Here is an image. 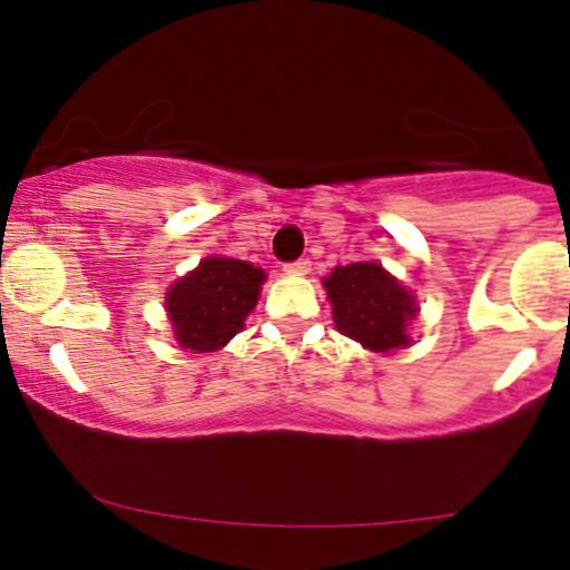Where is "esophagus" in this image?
I'll use <instances>...</instances> for the list:
<instances>
[{
    "instance_id": "esophagus-1",
    "label": "esophagus",
    "mask_w": 570,
    "mask_h": 570,
    "mask_svg": "<svg viewBox=\"0 0 570 570\" xmlns=\"http://www.w3.org/2000/svg\"><path fill=\"white\" fill-rule=\"evenodd\" d=\"M284 271L292 273V276H307V273H311V259H294V263L284 267Z\"/></svg>"
}]
</instances>
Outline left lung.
I'll use <instances>...</instances> for the list:
<instances>
[{
	"label": "left lung",
	"instance_id": "8db88e82",
	"mask_svg": "<svg viewBox=\"0 0 570 570\" xmlns=\"http://www.w3.org/2000/svg\"><path fill=\"white\" fill-rule=\"evenodd\" d=\"M332 318L345 337L364 348L385 353L410 345L407 322L415 318V299L377 263L335 267L324 278Z\"/></svg>",
	"mask_w": 570,
	"mask_h": 570
}]
</instances>
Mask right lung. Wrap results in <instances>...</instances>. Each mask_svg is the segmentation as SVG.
<instances>
[{"label": "right lung", "instance_id": "add662e5", "mask_svg": "<svg viewBox=\"0 0 570 570\" xmlns=\"http://www.w3.org/2000/svg\"><path fill=\"white\" fill-rule=\"evenodd\" d=\"M265 273L230 257H208L179 278L166 297L174 335L181 348L219 351L244 330Z\"/></svg>", "mask_w": 570, "mask_h": 570}]
</instances>
